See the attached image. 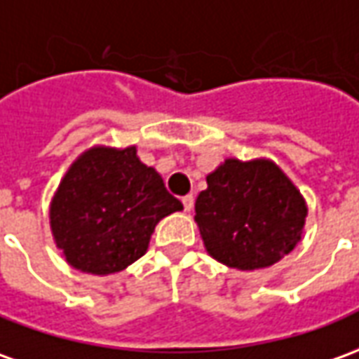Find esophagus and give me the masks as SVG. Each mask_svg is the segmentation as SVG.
<instances>
[{"label": "esophagus", "instance_id": "obj_1", "mask_svg": "<svg viewBox=\"0 0 359 359\" xmlns=\"http://www.w3.org/2000/svg\"><path fill=\"white\" fill-rule=\"evenodd\" d=\"M182 203H184V209L187 212L194 209V203H195V197L194 195H185V197H182Z\"/></svg>", "mask_w": 359, "mask_h": 359}]
</instances>
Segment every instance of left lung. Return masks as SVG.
I'll return each mask as SVG.
<instances>
[{"label": "left lung", "mask_w": 359, "mask_h": 359, "mask_svg": "<svg viewBox=\"0 0 359 359\" xmlns=\"http://www.w3.org/2000/svg\"><path fill=\"white\" fill-rule=\"evenodd\" d=\"M305 217L303 195L269 160H224L195 201L207 252L236 269L279 262L301 241Z\"/></svg>", "instance_id": "left-lung-1"}]
</instances>
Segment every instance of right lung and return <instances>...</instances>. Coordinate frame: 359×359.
<instances>
[{"instance_id":"obj_1","label":"right lung","mask_w":359,"mask_h":359,"mask_svg":"<svg viewBox=\"0 0 359 359\" xmlns=\"http://www.w3.org/2000/svg\"><path fill=\"white\" fill-rule=\"evenodd\" d=\"M184 205L137 148L95 147L70 165L50 205L56 246L72 268L107 276L144 256L160 219Z\"/></svg>"}]
</instances>
